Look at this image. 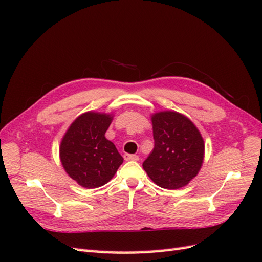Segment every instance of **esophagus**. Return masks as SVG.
<instances>
[{"label":"esophagus","instance_id":"1","mask_svg":"<svg viewBox=\"0 0 262 262\" xmlns=\"http://www.w3.org/2000/svg\"><path fill=\"white\" fill-rule=\"evenodd\" d=\"M124 159L126 161H138V157L135 154H124Z\"/></svg>","mask_w":262,"mask_h":262}]
</instances>
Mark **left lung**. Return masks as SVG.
Wrapping results in <instances>:
<instances>
[{
	"instance_id": "8db88e82",
	"label": "left lung",
	"mask_w": 262,
	"mask_h": 262,
	"mask_svg": "<svg viewBox=\"0 0 262 262\" xmlns=\"http://www.w3.org/2000/svg\"><path fill=\"white\" fill-rule=\"evenodd\" d=\"M154 148L143 169L164 189L187 186L202 168L204 138L193 122L180 113L165 110L151 116Z\"/></svg>"
}]
</instances>
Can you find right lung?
<instances>
[{"label": "right lung", "instance_id": "right-lung-1", "mask_svg": "<svg viewBox=\"0 0 262 262\" xmlns=\"http://www.w3.org/2000/svg\"><path fill=\"white\" fill-rule=\"evenodd\" d=\"M113 118V114L88 111L72 122L60 141L63 168L83 188L105 185L124 161L115 144L104 136Z\"/></svg>", "mask_w": 262, "mask_h": 262}]
</instances>
